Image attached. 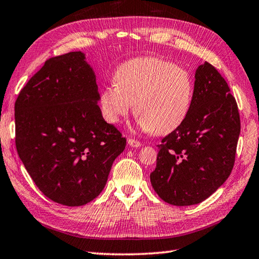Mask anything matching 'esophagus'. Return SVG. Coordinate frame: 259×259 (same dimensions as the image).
Instances as JSON below:
<instances>
[{
    "instance_id": "obj_1",
    "label": "esophagus",
    "mask_w": 259,
    "mask_h": 259,
    "mask_svg": "<svg viewBox=\"0 0 259 259\" xmlns=\"http://www.w3.org/2000/svg\"><path fill=\"white\" fill-rule=\"evenodd\" d=\"M127 144L130 146H132V148H140V146L142 145V143H141L140 141H136L134 139H128L127 140Z\"/></svg>"
}]
</instances>
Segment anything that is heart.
Returning <instances> with one entry per match:
<instances>
[{
    "mask_svg": "<svg viewBox=\"0 0 259 259\" xmlns=\"http://www.w3.org/2000/svg\"><path fill=\"white\" fill-rule=\"evenodd\" d=\"M114 82L100 91L99 106L107 123L119 124L134 104L140 126L164 135L182 125L192 108L194 81L184 67L159 57H138L120 64Z\"/></svg>",
    "mask_w": 259,
    "mask_h": 259,
    "instance_id": "heart-1",
    "label": "heart"
}]
</instances>
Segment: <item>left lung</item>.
<instances>
[{"label":"left lung","instance_id":"8db88e82","mask_svg":"<svg viewBox=\"0 0 259 259\" xmlns=\"http://www.w3.org/2000/svg\"><path fill=\"white\" fill-rule=\"evenodd\" d=\"M187 118L158 145L152 187L176 206L203 202L223 185L235 164L240 116L226 80L205 62L195 73Z\"/></svg>","mask_w":259,"mask_h":259}]
</instances>
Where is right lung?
I'll return each mask as SVG.
<instances>
[{"label":"right lung","instance_id":"obj_1","mask_svg":"<svg viewBox=\"0 0 259 259\" xmlns=\"http://www.w3.org/2000/svg\"><path fill=\"white\" fill-rule=\"evenodd\" d=\"M96 75L81 52L45 62L14 105L16 146L40 192L81 206L104 189L126 139L102 117Z\"/></svg>","mask_w":259,"mask_h":259}]
</instances>
